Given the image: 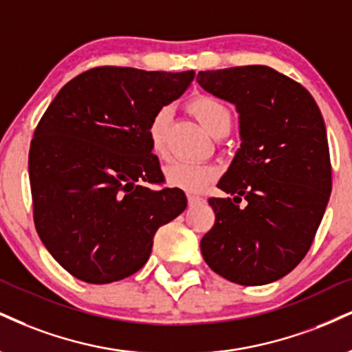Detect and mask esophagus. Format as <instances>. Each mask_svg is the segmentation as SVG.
Segmentation results:
<instances>
[{
	"label": "esophagus",
	"instance_id": "obj_1",
	"mask_svg": "<svg viewBox=\"0 0 352 352\" xmlns=\"http://www.w3.org/2000/svg\"><path fill=\"white\" fill-rule=\"evenodd\" d=\"M201 200H203V198L200 197V195L188 193V203H190V205H195V203H200Z\"/></svg>",
	"mask_w": 352,
	"mask_h": 352
}]
</instances>
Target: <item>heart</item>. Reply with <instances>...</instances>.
I'll return each instance as SVG.
<instances>
[{"mask_svg": "<svg viewBox=\"0 0 352 352\" xmlns=\"http://www.w3.org/2000/svg\"><path fill=\"white\" fill-rule=\"evenodd\" d=\"M192 109L198 121L201 122L203 128L208 131L210 134L217 135L223 131L230 129L231 126V113L221 101L213 98V96H198L190 103ZM172 116V109L168 107L160 108L157 113L152 116L149 124V142L151 149L154 154H164V134L167 122ZM164 175L167 184L172 187L190 190V192H197L205 187L208 182L214 177V168L211 165L205 164H192L185 162V160H173L164 168Z\"/></svg>", "mask_w": 352, "mask_h": 352, "instance_id": "obj_1", "label": "heart"}]
</instances>
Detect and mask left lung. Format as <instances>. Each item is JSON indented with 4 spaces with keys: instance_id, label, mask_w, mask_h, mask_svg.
Returning a JSON list of instances; mask_svg holds the SVG:
<instances>
[{
    "instance_id": "8db88e82",
    "label": "left lung",
    "mask_w": 352,
    "mask_h": 352,
    "mask_svg": "<svg viewBox=\"0 0 352 352\" xmlns=\"http://www.w3.org/2000/svg\"><path fill=\"white\" fill-rule=\"evenodd\" d=\"M205 91L239 114L241 146L210 198L214 226L203 259L239 285H265L292 272L315 239L331 193L323 116L307 88L265 65L200 72Z\"/></svg>"
}]
</instances>
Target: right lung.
Here are the masks:
<instances>
[{
  "label": "right lung",
  "mask_w": 352,
  "mask_h": 352,
  "mask_svg": "<svg viewBox=\"0 0 352 352\" xmlns=\"http://www.w3.org/2000/svg\"><path fill=\"white\" fill-rule=\"evenodd\" d=\"M193 78V70L98 67L63 85L49 104L29 151L34 223L74 277L111 283L135 274L155 231L187 208L180 188L147 187L164 180L149 124Z\"/></svg>",
  "instance_id": "right-lung-1"
}]
</instances>
